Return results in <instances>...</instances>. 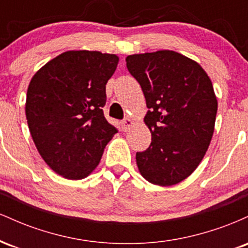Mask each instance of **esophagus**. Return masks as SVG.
I'll list each match as a JSON object with an SVG mask.
<instances>
[{"mask_svg":"<svg viewBox=\"0 0 248 248\" xmlns=\"http://www.w3.org/2000/svg\"><path fill=\"white\" fill-rule=\"evenodd\" d=\"M133 124H134V121L129 118H126L124 121H122V128H124V132H127V130L129 129V127H132Z\"/></svg>","mask_w":248,"mask_h":248,"instance_id":"1","label":"esophagus"}]
</instances>
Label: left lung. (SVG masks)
I'll return each instance as SVG.
<instances>
[{
	"label": "left lung",
	"instance_id": "1",
	"mask_svg": "<svg viewBox=\"0 0 248 248\" xmlns=\"http://www.w3.org/2000/svg\"><path fill=\"white\" fill-rule=\"evenodd\" d=\"M126 62L149 108L143 121L152 143L136 153L139 171L155 186H175L195 171L212 140L218 101L211 79L197 62L171 50Z\"/></svg>",
	"mask_w": 248,
	"mask_h": 248
}]
</instances>
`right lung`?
<instances>
[{
    "instance_id": "add662e5",
    "label": "right lung",
    "mask_w": 248,
    "mask_h": 248,
    "mask_svg": "<svg viewBox=\"0 0 248 248\" xmlns=\"http://www.w3.org/2000/svg\"><path fill=\"white\" fill-rule=\"evenodd\" d=\"M119 57L100 51L62 52L31 78L25 115L45 163L67 179L87 177L116 133L105 119L106 84Z\"/></svg>"
}]
</instances>
